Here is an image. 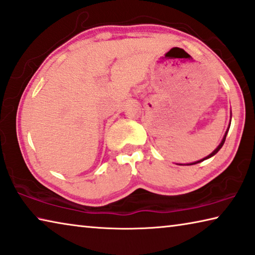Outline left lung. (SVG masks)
<instances>
[{
    "mask_svg": "<svg viewBox=\"0 0 255 255\" xmlns=\"http://www.w3.org/2000/svg\"><path fill=\"white\" fill-rule=\"evenodd\" d=\"M230 121H232V117H230ZM229 127H230V124H229V126H228V129L227 130H226V132H225V135H224V137H222V140H221V143L218 145L217 146V148L215 149V151H213L211 154H209L208 156H205L204 159H202V160H200V161H196V162H192V163H187V164H184V165H192V164H196V163H200V162H202V161H204V160H207V159H210V157L211 156H213L215 154H217L218 152H219V149L222 147V145H224V143H225V140H226V136H227V134H228V130H229ZM178 164V163H177ZM179 165H183V164H179Z\"/></svg>",
    "mask_w": 255,
    "mask_h": 255,
    "instance_id": "8db88e82",
    "label": "left lung"
}]
</instances>
